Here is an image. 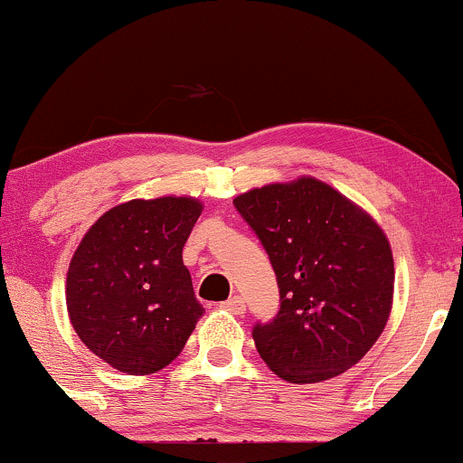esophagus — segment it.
<instances>
[{"label": "esophagus", "mask_w": 463, "mask_h": 463, "mask_svg": "<svg viewBox=\"0 0 463 463\" xmlns=\"http://www.w3.org/2000/svg\"><path fill=\"white\" fill-rule=\"evenodd\" d=\"M222 308L230 310L232 315H242L245 313V299H242L241 295H233V298L222 301Z\"/></svg>", "instance_id": "obj_1"}]
</instances>
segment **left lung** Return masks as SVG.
Instances as JSON below:
<instances>
[{
	"mask_svg": "<svg viewBox=\"0 0 463 463\" xmlns=\"http://www.w3.org/2000/svg\"><path fill=\"white\" fill-rule=\"evenodd\" d=\"M233 205L278 278V315L251 332L262 361L288 383L356 365L392 310L393 258L381 227L313 176L249 190Z\"/></svg>",
	"mask_w": 463,
	"mask_h": 463,
	"instance_id": "left-lung-1",
	"label": "left lung"
}]
</instances>
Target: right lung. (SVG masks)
Wrapping results in <instances>:
<instances>
[{
  "mask_svg": "<svg viewBox=\"0 0 463 463\" xmlns=\"http://www.w3.org/2000/svg\"><path fill=\"white\" fill-rule=\"evenodd\" d=\"M201 203L190 196L135 199L93 222L67 271L76 335L124 373H153L179 356L203 315L184 245Z\"/></svg>",
  "mask_w": 463,
  "mask_h": 463,
  "instance_id": "1",
  "label": "right lung"
}]
</instances>
